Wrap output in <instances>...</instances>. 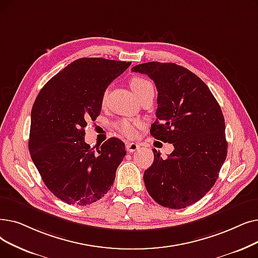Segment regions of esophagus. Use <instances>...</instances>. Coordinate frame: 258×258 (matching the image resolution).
<instances>
[{"mask_svg":"<svg viewBox=\"0 0 258 258\" xmlns=\"http://www.w3.org/2000/svg\"><path fill=\"white\" fill-rule=\"evenodd\" d=\"M125 149L128 153H134V152H136L140 149V145L138 143H135V142H128L125 145Z\"/></svg>","mask_w":258,"mask_h":258,"instance_id":"1","label":"esophagus"}]
</instances>
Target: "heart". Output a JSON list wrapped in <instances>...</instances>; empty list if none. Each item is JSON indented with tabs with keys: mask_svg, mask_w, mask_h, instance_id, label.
Returning a JSON list of instances; mask_svg holds the SVG:
<instances>
[{
	"mask_svg": "<svg viewBox=\"0 0 258 258\" xmlns=\"http://www.w3.org/2000/svg\"><path fill=\"white\" fill-rule=\"evenodd\" d=\"M130 86L135 95L139 97L147 89L152 88L153 84L145 78L134 77L130 81ZM105 97L106 93L104 94L103 98L105 99ZM141 127H143V122L139 119H122L117 123V130L126 137H134L136 135L137 130Z\"/></svg>",
	"mask_w": 258,
	"mask_h": 258,
	"instance_id": "1",
	"label": "heart"
}]
</instances>
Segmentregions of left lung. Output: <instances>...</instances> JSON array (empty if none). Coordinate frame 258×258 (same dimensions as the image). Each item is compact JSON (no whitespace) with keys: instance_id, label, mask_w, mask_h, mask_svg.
<instances>
[{"instance_id":"8db88e82","label":"left lung","mask_w":258,"mask_h":258,"mask_svg":"<svg viewBox=\"0 0 258 258\" xmlns=\"http://www.w3.org/2000/svg\"><path fill=\"white\" fill-rule=\"evenodd\" d=\"M132 72L148 75L158 91L151 135L174 145L166 159L153 150L154 162L143 175L145 187L160 206L184 209L210 191L227 158L221 108L207 84L183 66L148 62Z\"/></svg>"}]
</instances>
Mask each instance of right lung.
Wrapping results in <instances>:
<instances>
[{"label": "right lung", "instance_id": "obj_1", "mask_svg": "<svg viewBox=\"0 0 258 258\" xmlns=\"http://www.w3.org/2000/svg\"><path fill=\"white\" fill-rule=\"evenodd\" d=\"M131 62L82 58L41 89L31 109L28 149L42 180L64 203L92 205L114 184L126 154L118 138L93 151L84 141L88 121L100 115L107 86Z\"/></svg>", "mask_w": 258, "mask_h": 258}]
</instances>
